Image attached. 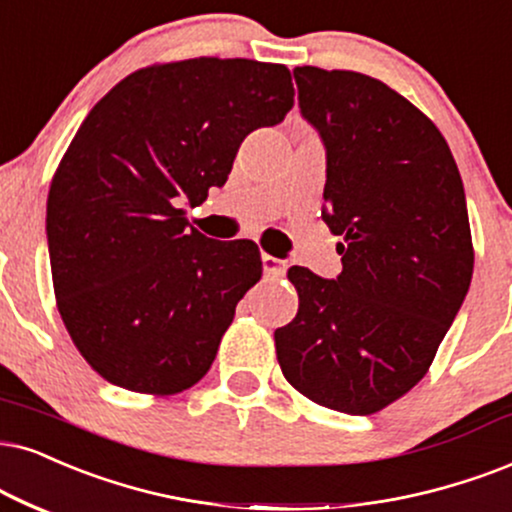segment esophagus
Listing matches in <instances>:
<instances>
[{"label":"esophagus","mask_w":512,"mask_h":512,"mask_svg":"<svg viewBox=\"0 0 512 512\" xmlns=\"http://www.w3.org/2000/svg\"><path fill=\"white\" fill-rule=\"evenodd\" d=\"M262 269H264V274L271 276V278H281L283 274H286L288 264L283 260H278V257L267 255V252H264V255H262Z\"/></svg>","instance_id":"1"}]
</instances>
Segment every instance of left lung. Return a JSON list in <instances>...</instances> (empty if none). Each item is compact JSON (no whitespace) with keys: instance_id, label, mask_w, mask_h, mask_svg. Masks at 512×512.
I'll list each match as a JSON object with an SVG mask.
<instances>
[{"instance_id":"left-lung-1","label":"left lung","mask_w":512,"mask_h":512,"mask_svg":"<svg viewBox=\"0 0 512 512\" xmlns=\"http://www.w3.org/2000/svg\"><path fill=\"white\" fill-rule=\"evenodd\" d=\"M293 75L326 146L323 222L342 238V274L288 269L300 307L274 333L278 366L316 404L371 416L428 373L470 288L463 181L435 122L385 82Z\"/></svg>"}]
</instances>
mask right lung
Segmentation results:
<instances>
[{"mask_svg": "<svg viewBox=\"0 0 512 512\" xmlns=\"http://www.w3.org/2000/svg\"><path fill=\"white\" fill-rule=\"evenodd\" d=\"M293 96L286 66L200 56L127 75L84 118L51 179L47 238L58 314L103 380L167 397L210 371L260 248L203 236L179 205L224 186L243 139Z\"/></svg>", "mask_w": 512, "mask_h": 512, "instance_id": "1", "label": "right lung"}]
</instances>
